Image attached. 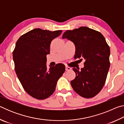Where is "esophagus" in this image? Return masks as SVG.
I'll list each match as a JSON object with an SVG mask.
<instances>
[{"instance_id": "34e87169", "label": "esophagus", "mask_w": 124, "mask_h": 124, "mask_svg": "<svg viewBox=\"0 0 124 124\" xmlns=\"http://www.w3.org/2000/svg\"><path fill=\"white\" fill-rule=\"evenodd\" d=\"M72 70V68H70V67H69L68 66H66V71H69V70Z\"/></svg>"}]
</instances>
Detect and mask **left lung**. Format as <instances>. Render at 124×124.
<instances>
[{
	"mask_svg": "<svg viewBox=\"0 0 124 124\" xmlns=\"http://www.w3.org/2000/svg\"><path fill=\"white\" fill-rule=\"evenodd\" d=\"M62 38L74 44V58L85 60L80 70L73 68L76 74L70 81L73 90L81 97H94L103 87L110 67V48L106 39L100 32L86 27L66 31Z\"/></svg>",
	"mask_w": 124,
	"mask_h": 124,
	"instance_id": "1",
	"label": "left lung"
}]
</instances>
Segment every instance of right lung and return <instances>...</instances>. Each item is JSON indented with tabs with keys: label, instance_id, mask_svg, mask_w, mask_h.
<instances>
[{
	"label": "right lung",
	"instance_id": "obj_1",
	"mask_svg": "<svg viewBox=\"0 0 124 124\" xmlns=\"http://www.w3.org/2000/svg\"><path fill=\"white\" fill-rule=\"evenodd\" d=\"M62 31L35 28L21 36L16 43L13 51L15 70L25 91L36 99L50 97L65 71L63 64H57L48 70L46 63L51 41Z\"/></svg>",
	"mask_w": 124,
	"mask_h": 124
}]
</instances>
